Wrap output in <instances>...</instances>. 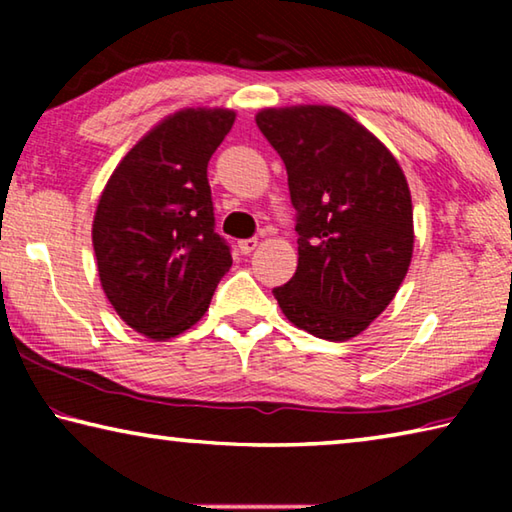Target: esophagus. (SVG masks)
I'll list each match as a JSON object with an SVG mask.
<instances>
[{"label": "esophagus", "mask_w": 512, "mask_h": 512, "mask_svg": "<svg viewBox=\"0 0 512 512\" xmlns=\"http://www.w3.org/2000/svg\"><path fill=\"white\" fill-rule=\"evenodd\" d=\"M259 246V241L255 239V237H250V239H244V241H239V250L244 255H250L253 253V250Z\"/></svg>", "instance_id": "34e87169"}]
</instances>
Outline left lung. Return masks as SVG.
Wrapping results in <instances>:
<instances>
[{"label": "left lung", "instance_id": "left-lung-1", "mask_svg": "<svg viewBox=\"0 0 512 512\" xmlns=\"http://www.w3.org/2000/svg\"><path fill=\"white\" fill-rule=\"evenodd\" d=\"M257 126L280 155L296 210L298 268L273 296L293 325L325 341L361 334L411 264L413 207L400 164L332 106L268 108Z\"/></svg>", "mask_w": 512, "mask_h": 512}]
</instances>
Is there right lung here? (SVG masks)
<instances>
[{
    "label": "right lung",
    "instance_id": "right-lung-1",
    "mask_svg": "<svg viewBox=\"0 0 512 512\" xmlns=\"http://www.w3.org/2000/svg\"><path fill=\"white\" fill-rule=\"evenodd\" d=\"M232 110L189 108L142 137L112 173L92 225L101 287L126 325L164 341L192 327L230 271L207 162Z\"/></svg>",
    "mask_w": 512,
    "mask_h": 512
}]
</instances>
